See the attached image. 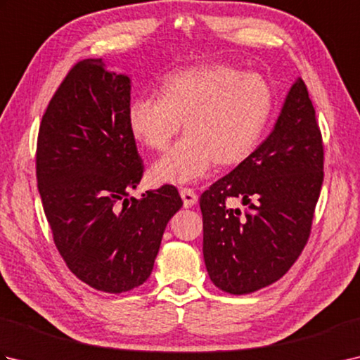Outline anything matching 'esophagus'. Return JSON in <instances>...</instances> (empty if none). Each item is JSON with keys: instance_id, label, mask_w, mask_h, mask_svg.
<instances>
[{"instance_id": "1", "label": "esophagus", "mask_w": 360, "mask_h": 360, "mask_svg": "<svg viewBox=\"0 0 360 360\" xmlns=\"http://www.w3.org/2000/svg\"><path fill=\"white\" fill-rule=\"evenodd\" d=\"M181 198H182V202H184V207L190 209L193 207V205L198 202V196L193 192L192 188H181Z\"/></svg>"}]
</instances>
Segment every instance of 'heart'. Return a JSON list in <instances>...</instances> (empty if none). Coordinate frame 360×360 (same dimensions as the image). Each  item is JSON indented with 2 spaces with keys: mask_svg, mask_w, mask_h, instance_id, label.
I'll return each mask as SVG.
<instances>
[{
  "mask_svg": "<svg viewBox=\"0 0 360 360\" xmlns=\"http://www.w3.org/2000/svg\"><path fill=\"white\" fill-rule=\"evenodd\" d=\"M272 110V89L262 75L213 63L167 74L158 98H137L127 122L133 139L151 151H164L182 124L184 139L148 176L155 186H184L204 179L215 164L246 162L263 141Z\"/></svg>",
  "mask_w": 360,
  "mask_h": 360,
  "instance_id": "1",
  "label": "heart"
}]
</instances>
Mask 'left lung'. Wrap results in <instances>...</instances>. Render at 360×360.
I'll use <instances>...</instances> for the list:
<instances>
[{
    "mask_svg": "<svg viewBox=\"0 0 360 360\" xmlns=\"http://www.w3.org/2000/svg\"><path fill=\"white\" fill-rule=\"evenodd\" d=\"M322 182V134L298 77L271 134L201 195L202 254L213 285L243 295L280 280L309 238ZM227 197L247 210L227 208Z\"/></svg>",
    "mask_w": 360,
    "mask_h": 360,
    "instance_id": "left-lung-1",
    "label": "left lung"
}]
</instances>
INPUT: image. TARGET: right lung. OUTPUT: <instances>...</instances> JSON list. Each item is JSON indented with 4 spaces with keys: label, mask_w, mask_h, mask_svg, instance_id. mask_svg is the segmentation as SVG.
Masks as SVG:
<instances>
[{
    "label": "right lung",
    "mask_w": 360,
    "mask_h": 360,
    "mask_svg": "<svg viewBox=\"0 0 360 360\" xmlns=\"http://www.w3.org/2000/svg\"><path fill=\"white\" fill-rule=\"evenodd\" d=\"M131 80L102 58L75 65L43 114L37 182L53 243L75 277L120 294L150 277L167 223L182 207L173 186L128 192L143 165L128 129Z\"/></svg>",
    "instance_id": "obj_1"
}]
</instances>
